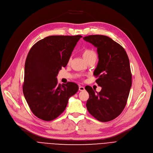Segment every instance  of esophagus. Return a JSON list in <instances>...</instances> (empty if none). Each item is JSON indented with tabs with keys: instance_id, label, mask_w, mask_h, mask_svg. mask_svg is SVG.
I'll list each match as a JSON object with an SVG mask.
<instances>
[{
	"instance_id": "1",
	"label": "esophagus",
	"mask_w": 153,
	"mask_h": 153,
	"mask_svg": "<svg viewBox=\"0 0 153 153\" xmlns=\"http://www.w3.org/2000/svg\"><path fill=\"white\" fill-rule=\"evenodd\" d=\"M79 90L80 91H84L85 90V88H84V87H83V86H81V85H80L79 87Z\"/></svg>"
}]
</instances>
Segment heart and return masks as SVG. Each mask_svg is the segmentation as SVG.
Returning a JSON list of instances; mask_svg holds the SVG:
<instances>
[{"mask_svg":"<svg viewBox=\"0 0 153 153\" xmlns=\"http://www.w3.org/2000/svg\"><path fill=\"white\" fill-rule=\"evenodd\" d=\"M82 56L83 58L85 60L92 58V57H95L96 58V54L95 53L94 51H93L92 50H90V49H87L85 50L83 53H82Z\"/></svg>","mask_w":153,"mask_h":153,"instance_id":"obj_1","label":"heart"}]
</instances>
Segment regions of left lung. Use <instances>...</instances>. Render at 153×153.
I'll return each mask as SVG.
<instances>
[{
	"label": "left lung",
	"instance_id": "1",
	"mask_svg": "<svg viewBox=\"0 0 153 153\" xmlns=\"http://www.w3.org/2000/svg\"><path fill=\"white\" fill-rule=\"evenodd\" d=\"M83 39L97 48L99 62L94 75L102 87L97 92L86 86L89 98L86 107L99 121L109 122L120 115L126 104L131 87L130 61L124 48L108 36L89 35Z\"/></svg>",
	"mask_w": 153,
	"mask_h": 153
}]
</instances>
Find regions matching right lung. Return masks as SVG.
Masks as SVG:
<instances>
[{
    "instance_id": "obj_1",
    "label": "right lung",
    "mask_w": 153,
    "mask_h": 153,
    "mask_svg": "<svg viewBox=\"0 0 153 153\" xmlns=\"http://www.w3.org/2000/svg\"><path fill=\"white\" fill-rule=\"evenodd\" d=\"M81 35L47 36L30 49L25 61L23 92L28 105L38 118L45 121L59 116L69 99L78 91L74 82L58 83L57 76L66 67Z\"/></svg>"
}]
</instances>
